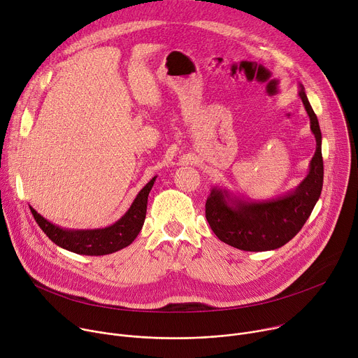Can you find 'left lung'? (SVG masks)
I'll return each instance as SVG.
<instances>
[{
	"mask_svg": "<svg viewBox=\"0 0 358 358\" xmlns=\"http://www.w3.org/2000/svg\"><path fill=\"white\" fill-rule=\"evenodd\" d=\"M299 96L310 117L317 144L308 174L294 189L271 200H244L227 188L213 187L206 203V217L222 243L244 251L280 248L303 229L318 201L324 177L321 131L301 84Z\"/></svg>",
	"mask_w": 358,
	"mask_h": 358,
	"instance_id": "1",
	"label": "left lung"
}]
</instances>
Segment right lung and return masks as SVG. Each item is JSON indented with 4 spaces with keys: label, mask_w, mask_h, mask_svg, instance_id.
<instances>
[{
    "label": "right lung",
    "mask_w": 358,
    "mask_h": 358,
    "mask_svg": "<svg viewBox=\"0 0 358 358\" xmlns=\"http://www.w3.org/2000/svg\"><path fill=\"white\" fill-rule=\"evenodd\" d=\"M157 177H152L143 189L137 194L136 200L127 213L114 224L104 227V229L94 230H73L62 229L59 225L52 224L34 208L29 206V210L34 215L40 229L47 237L58 247L83 255H106L125 248L131 244L143 229L147 213L148 194L154 185Z\"/></svg>",
    "instance_id": "add662e5"
}]
</instances>
